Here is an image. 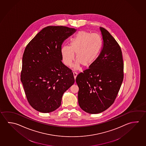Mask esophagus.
<instances>
[{"mask_svg": "<svg viewBox=\"0 0 146 146\" xmlns=\"http://www.w3.org/2000/svg\"><path fill=\"white\" fill-rule=\"evenodd\" d=\"M73 75H74V78L75 79L76 78V77L77 75V73L76 72H73Z\"/></svg>", "mask_w": 146, "mask_h": 146, "instance_id": "esophagus-1", "label": "esophagus"}]
</instances>
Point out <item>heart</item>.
Wrapping results in <instances>:
<instances>
[{
    "label": "heart",
    "mask_w": 146,
    "mask_h": 146,
    "mask_svg": "<svg viewBox=\"0 0 146 146\" xmlns=\"http://www.w3.org/2000/svg\"><path fill=\"white\" fill-rule=\"evenodd\" d=\"M102 45V39L98 34L79 31L72 39L70 46L62 47V61L66 66H71L75 59L74 54H76V68L80 64L84 67H89L97 58Z\"/></svg>",
    "instance_id": "1"
}]
</instances>
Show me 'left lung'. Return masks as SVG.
I'll return each mask as SVG.
<instances>
[{"label":"left lung","instance_id":"1","mask_svg":"<svg viewBox=\"0 0 146 146\" xmlns=\"http://www.w3.org/2000/svg\"><path fill=\"white\" fill-rule=\"evenodd\" d=\"M103 46L89 68L77 75L80 107L86 112L97 114L114 102L123 79V62L120 46L108 31L100 27Z\"/></svg>","mask_w":146,"mask_h":146}]
</instances>
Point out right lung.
I'll return each instance as SVG.
<instances>
[{"label": "right lung", "mask_w": 146, "mask_h": 146, "mask_svg": "<svg viewBox=\"0 0 146 146\" xmlns=\"http://www.w3.org/2000/svg\"><path fill=\"white\" fill-rule=\"evenodd\" d=\"M76 30L48 26L26 46L21 80L29 104L40 112H51L60 107L65 91L75 82L72 70L62 62V42Z\"/></svg>", "instance_id": "add662e5"}]
</instances>
